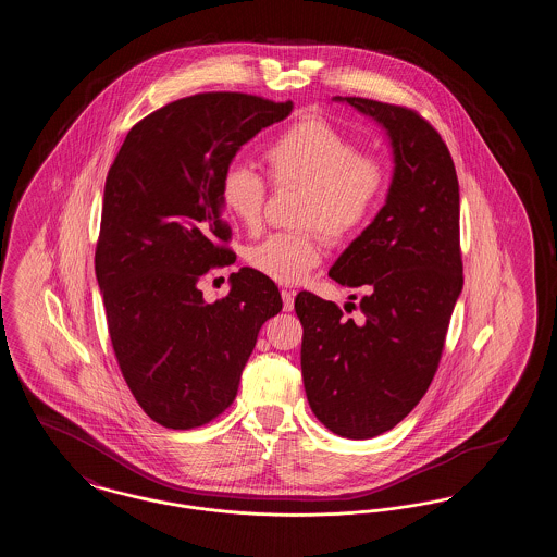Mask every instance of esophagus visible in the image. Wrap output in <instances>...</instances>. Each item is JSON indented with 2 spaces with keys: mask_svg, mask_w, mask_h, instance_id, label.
<instances>
[{
  "mask_svg": "<svg viewBox=\"0 0 557 557\" xmlns=\"http://www.w3.org/2000/svg\"><path fill=\"white\" fill-rule=\"evenodd\" d=\"M294 296H296V290H292V288H284V290H282L284 311H292V309H294Z\"/></svg>",
  "mask_w": 557,
  "mask_h": 557,
  "instance_id": "esophagus-1",
  "label": "esophagus"
}]
</instances>
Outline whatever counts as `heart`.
<instances>
[{
	"label": "heart",
	"instance_id": "1",
	"mask_svg": "<svg viewBox=\"0 0 557 557\" xmlns=\"http://www.w3.org/2000/svg\"><path fill=\"white\" fill-rule=\"evenodd\" d=\"M273 186L298 187V225L252 244L246 263L280 284H296L321 261V232L334 242L355 238L377 211L388 184L384 160L359 152L357 144L319 116H305L280 133L265 150ZM225 212L257 230L265 214L269 187L246 164H232L219 186Z\"/></svg>",
	"mask_w": 557,
	"mask_h": 557
}]
</instances>
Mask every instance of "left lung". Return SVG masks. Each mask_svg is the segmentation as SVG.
<instances>
[{
  "label": "left lung",
  "mask_w": 557,
  "mask_h": 557,
  "mask_svg": "<svg viewBox=\"0 0 557 557\" xmlns=\"http://www.w3.org/2000/svg\"><path fill=\"white\" fill-rule=\"evenodd\" d=\"M336 100L386 129L393 184L386 205L330 269L334 282L366 290L361 319H346L336 302L307 290L294 309L315 418L338 436L373 438L409 416L438 370L463 288L459 184L447 144L420 112L368 98Z\"/></svg>",
  "instance_id": "8db88e82"
}]
</instances>
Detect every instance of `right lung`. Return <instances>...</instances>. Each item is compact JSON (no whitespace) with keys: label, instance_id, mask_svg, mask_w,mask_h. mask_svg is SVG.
Wrapping results in <instances>:
<instances>
[{"label":"right lung","instance_id":"add662e5","mask_svg":"<svg viewBox=\"0 0 557 557\" xmlns=\"http://www.w3.org/2000/svg\"><path fill=\"white\" fill-rule=\"evenodd\" d=\"M292 102L207 91L154 110L127 133L108 171L96 277L116 363L157 424L191 430L219 418L267 319L277 286L250 267L205 302L198 280L232 265L219 186L242 144L286 119Z\"/></svg>","mask_w":557,"mask_h":557}]
</instances>
